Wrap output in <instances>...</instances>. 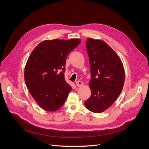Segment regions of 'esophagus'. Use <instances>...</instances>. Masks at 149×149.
<instances>
[{
  "instance_id": "1",
  "label": "esophagus",
  "mask_w": 149,
  "mask_h": 149,
  "mask_svg": "<svg viewBox=\"0 0 149 149\" xmlns=\"http://www.w3.org/2000/svg\"><path fill=\"white\" fill-rule=\"evenodd\" d=\"M76 84L78 87H81V86H83V83L82 81H77L76 82Z\"/></svg>"
}]
</instances>
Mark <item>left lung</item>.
Listing matches in <instances>:
<instances>
[{"label":"left lung","instance_id":"1","mask_svg":"<svg viewBox=\"0 0 149 149\" xmlns=\"http://www.w3.org/2000/svg\"><path fill=\"white\" fill-rule=\"evenodd\" d=\"M86 49L91 68L89 86L91 95L84 102L95 113L107 109L123 90L125 72L120 58L104 42L88 38Z\"/></svg>","mask_w":149,"mask_h":149}]
</instances>
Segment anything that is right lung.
Segmentation results:
<instances>
[{"mask_svg": "<svg viewBox=\"0 0 149 149\" xmlns=\"http://www.w3.org/2000/svg\"><path fill=\"white\" fill-rule=\"evenodd\" d=\"M80 42L78 38L45 40L30 55L24 72L25 84L44 110L55 111L66 101L72 88L65 79L66 59Z\"/></svg>", "mask_w": 149, "mask_h": 149, "instance_id": "right-lung-1", "label": "right lung"}]
</instances>
